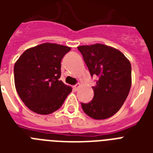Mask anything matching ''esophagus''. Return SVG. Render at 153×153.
I'll return each instance as SVG.
<instances>
[{
	"instance_id": "esophagus-1",
	"label": "esophagus",
	"mask_w": 153,
	"mask_h": 153,
	"mask_svg": "<svg viewBox=\"0 0 153 153\" xmlns=\"http://www.w3.org/2000/svg\"><path fill=\"white\" fill-rule=\"evenodd\" d=\"M79 84H76V85L73 86V90H74V91H78V89H79Z\"/></svg>"
}]
</instances>
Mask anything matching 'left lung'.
<instances>
[{"label":"left lung","instance_id":"left-lung-1","mask_svg":"<svg viewBox=\"0 0 153 153\" xmlns=\"http://www.w3.org/2000/svg\"><path fill=\"white\" fill-rule=\"evenodd\" d=\"M91 77H96L93 99L82 102L84 113L94 119L109 118L121 109L130 91L131 64L120 51L104 44L78 47Z\"/></svg>","mask_w":153,"mask_h":153}]
</instances>
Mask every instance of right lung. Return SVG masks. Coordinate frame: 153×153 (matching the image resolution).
<instances>
[{
    "mask_svg": "<svg viewBox=\"0 0 153 153\" xmlns=\"http://www.w3.org/2000/svg\"><path fill=\"white\" fill-rule=\"evenodd\" d=\"M71 48L45 43L26 50L14 66L18 95L32 111L50 114L63 104L71 87L60 81L61 60Z\"/></svg>",
    "mask_w": 153,
    "mask_h": 153,
    "instance_id": "1",
    "label": "right lung"
}]
</instances>
